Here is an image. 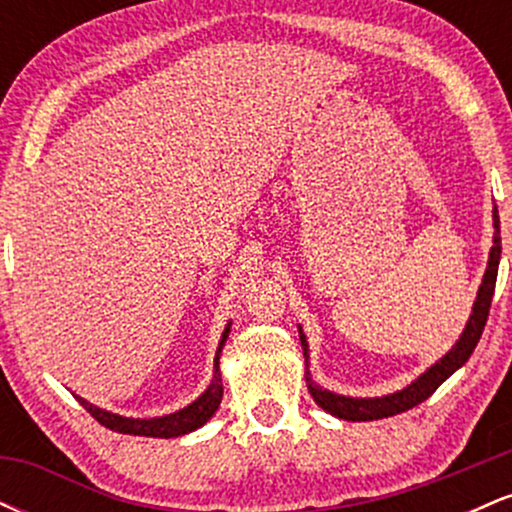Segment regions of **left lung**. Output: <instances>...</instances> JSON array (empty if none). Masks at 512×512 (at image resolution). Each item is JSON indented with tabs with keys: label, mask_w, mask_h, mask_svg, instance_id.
Wrapping results in <instances>:
<instances>
[{
	"label": "left lung",
	"mask_w": 512,
	"mask_h": 512,
	"mask_svg": "<svg viewBox=\"0 0 512 512\" xmlns=\"http://www.w3.org/2000/svg\"><path fill=\"white\" fill-rule=\"evenodd\" d=\"M493 248L489 252V267L484 272V281H481L477 301H474L472 315H469L467 327L457 339V344L440 358L438 363H433L431 368L426 370L424 375L414 380V383L404 387V390L395 392V395H385V397H373V399H358V397H344V395H334L330 390H322L320 385L313 383L308 370V342H305V334L301 327V346H303V356H305V385H308V392L313 395V399L320 404L322 409L330 411L332 416H339L344 421H375V419H387V416L402 414V411L414 409L416 404H421L424 399H428L433 392L438 390L445 380L455 373L457 368H462L467 363V358L472 356V351L477 349L481 332H484L486 320H489V310H491V298L493 291H496V276H498V260H501V221H498V209L493 207Z\"/></svg>",
	"instance_id": "obj_1"
}]
</instances>
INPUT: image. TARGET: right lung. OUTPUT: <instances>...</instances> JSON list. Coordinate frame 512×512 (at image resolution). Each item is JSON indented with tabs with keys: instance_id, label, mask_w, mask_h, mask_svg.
<instances>
[{
	"instance_id": "right-lung-1",
	"label": "right lung",
	"mask_w": 512,
	"mask_h": 512,
	"mask_svg": "<svg viewBox=\"0 0 512 512\" xmlns=\"http://www.w3.org/2000/svg\"><path fill=\"white\" fill-rule=\"evenodd\" d=\"M228 332H231V322L226 325V330L221 334L219 349H216L214 358V378H211V385L202 392V397H197L195 402L187 404L185 409L175 411V414L156 416V419H127V416L110 414V411L93 407L86 399L76 397L81 402L88 414L98 421V424L110 428V431L117 433H129V436H151V438H175L185 436V433L197 431L199 426H204L214 416V411L219 409L221 397H223V385H221V373H219V356L223 344H226Z\"/></svg>"
}]
</instances>
